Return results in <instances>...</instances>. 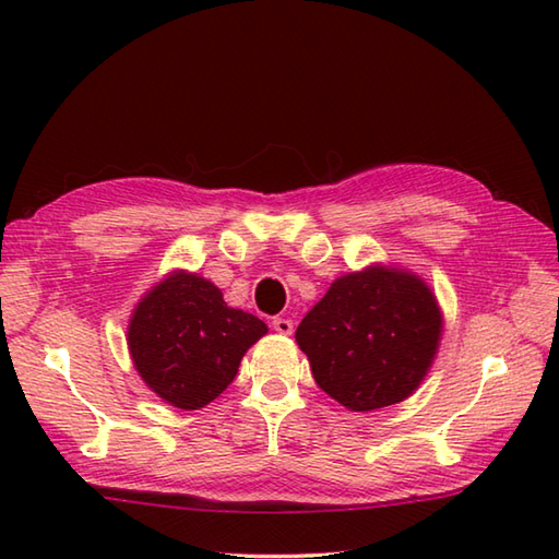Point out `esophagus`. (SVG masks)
<instances>
[{
    "mask_svg": "<svg viewBox=\"0 0 559 559\" xmlns=\"http://www.w3.org/2000/svg\"><path fill=\"white\" fill-rule=\"evenodd\" d=\"M271 326H273V331H278V334H283V336H290L293 334V322H290V319H286V317H276L271 322Z\"/></svg>",
    "mask_w": 559,
    "mask_h": 559,
    "instance_id": "esophagus-1",
    "label": "esophagus"
}]
</instances>
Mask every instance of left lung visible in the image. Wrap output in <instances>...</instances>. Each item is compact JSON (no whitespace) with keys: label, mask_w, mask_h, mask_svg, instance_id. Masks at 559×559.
<instances>
[{"label":"left lung","mask_w":559,"mask_h":559,"mask_svg":"<svg viewBox=\"0 0 559 559\" xmlns=\"http://www.w3.org/2000/svg\"><path fill=\"white\" fill-rule=\"evenodd\" d=\"M439 336L442 312L430 286L382 264L336 278L295 331L319 389L358 413L408 399Z\"/></svg>","instance_id":"left-lung-1"}]
</instances>
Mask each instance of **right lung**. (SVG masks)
Returning a JSON list of instances; mask_svg holds the SVG:
<instances>
[{"label":"right lung","mask_w":559,"mask_h":559,"mask_svg":"<svg viewBox=\"0 0 559 559\" xmlns=\"http://www.w3.org/2000/svg\"><path fill=\"white\" fill-rule=\"evenodd\" d=\"M266 331L259 317L225 305L211 281L173 271L136 305L127 343L151 391L175 408L199 411L228 389Z\"/></svg>","instance_id":"add662e5"}]
</instances>
